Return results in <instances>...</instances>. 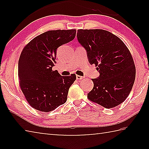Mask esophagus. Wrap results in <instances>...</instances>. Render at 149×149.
<instances>
[{"instance_id": "34e87169", "label": "esophagus", "mask_w": 149, "mask_h": 149, "mask_svg": "<svg viewBox=\"0 0 149 149\" xmlns=\"http://www.w3.org/2000/svg\"><path fill=\"white\" fill-rule=\"evenodd\" d=\"M84 77L81 76V75H76V79H84Z\"/></svg>"}]
</instances>
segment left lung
<instances>
[{"mask_svg": "<svg viewBox=\"0 0 149 149\" xmlns=\"http://www.w3.org/2000/svg\"><path fill=\"white\" fill-rule=\"evenodd\" d=\"M78 41L87 50L91 64L100 73L92 79L91 101L107 108L120 104L127 99L135 79V66L128 48L116 35L103 29H78Z\"/></svg>", "mask_w": 149, "mask_h": 149, "instance_id": "1", "label": "left lung"}]
</instances>
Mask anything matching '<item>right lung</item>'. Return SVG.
<instances>
[{"instance_id": "obj_1", "label": "right lung", "mask_w": 149, "mask_h": 149, "mask_svg": "<svg viewBox=\"0 0 149 149\" xmlns=\"http://www.w3.org/2000/svg\"><path fill=\"white\" fill-rule=\"evenodd\" d=\"M75 29L50 30L38 35L22 50L18 62L19 85L27 102L49 112L66 102L75 74L62 76L52 70L56 49L75 38Z\"/></svg>"}]
</instances>
